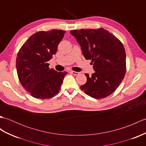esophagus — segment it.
Wrapping results in <instances>:
<instances>
[{
  "label": "esophagus",
  "instance_id": "1",
  "mask_svg": "<svg viewBox=\"0 0 146 146\" xmlns=\"http://www.w3.org/2000/svg\"><path fill=\"white\" fill-rule=\"evenodd\" d=\"M71 73H72V74H73V75H75V76L78 75H79V74H80L79 72H76V71H71Z\"/></svg>",
  "mask_w": 146,
  "mask_h": 146
}]
</instances>
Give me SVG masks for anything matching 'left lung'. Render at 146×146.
Listing matches in <instances>:
<instances>
[{
    "mask_svg": "<svg viewBox=\"0 0 146 146\" xmlns=\"http://www.w3.org/2000/svg\"><path fill=\"white\" fill-rule=\"evenodd\" d=\"M86 60H91L95 72L85 73L86 82L80 86L86 95L100 99L117 88L126 72V54L122 43L103 28L72 30Z\"/></svg>",
    "mask_w": 146,
    "mask_h": 146,
    "instance_id": "obj_1",
    "label": "left lung"
}]
</instances>
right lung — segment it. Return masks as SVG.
<instances>
[{
    "label": "right lung",
    "instance_id": "add662e5",
    "mask_svg": "<svg viewBox=\"0 0 146 146\" xmlns=\"http://www.w3.org/2000/svg\"><path fill=\"white\" fill-rule=\"evenodd\" d=\"M65 31H39L30 36L18 52L16 69L19 80L32 97L50 98L57 95L67 72H57L47 62L56 53Z\"/></svg>",
    "mask_w": 146,
    "mask_h": 146
}]
</instances>
